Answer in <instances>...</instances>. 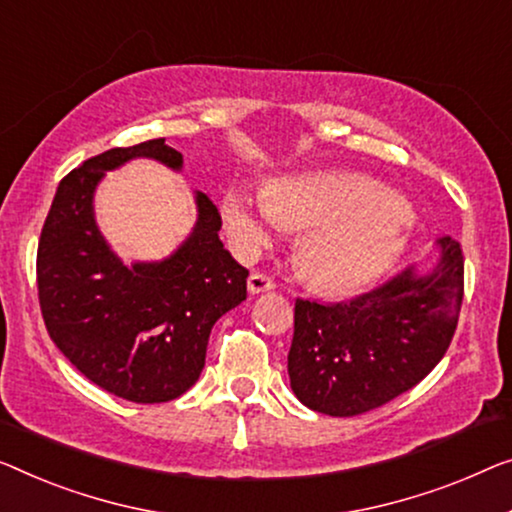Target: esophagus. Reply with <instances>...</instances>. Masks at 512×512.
I'll use <instances>...</instances> for the list:
<instances>
[{"mask_svg":"<svg viewBox=\"0 0 512 512\" xmlns=\"http://www.w3.org/2000/svg\"><path fill=\"white\" fill-rule=\"evenodd\" d=\"M248 289H250V294L273 292V289H276V282H273L271 276H266V273H250Z\"/></svg>","mask_w":512,"mask_h":512,"instance_id":"34e87169","label":"esophagus"}]
</instances>
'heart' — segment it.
I'll return each mask as SVG.
<instances>
[{"label": "heart", "mask_w": 512, "mask_h": 512, "mask_svg": "<svg viewBox=\"0 0 512 512\" xmlns=\"http://www.w3.org/2000/svg\"><path fill=\"white\" fill-rule=\"evenodd\" d=\"M227 232L243 253H255L282 227L303 232L296 262L312 285L333 294L377 280L398 255V202L356 174L322 172L280 183L271 195L232 190L223 202Z\"/></svg>", "instance_id": "b5f03b06"}]
</instances>
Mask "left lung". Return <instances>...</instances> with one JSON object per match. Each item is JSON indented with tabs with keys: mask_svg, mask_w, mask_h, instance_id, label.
<instances>
[{
	"mask_svg": "<svg viewBox=\"0 0 512 512\" xmlns=\"http://www.w3.org/2000/svg\"><path fill=\"white\" fill-rule=\"evenodd\" d=\"M462 296V248L441 236L430 271L407 269L349 303L296 299L287 356L294 395L340 418L398 398L444 358Z\"/></svg>",
	"mask_w": 512,
	"mask_h": 512,
	"instance_id": "8db88e82",
	"label": "left lung"
}]
</instances>
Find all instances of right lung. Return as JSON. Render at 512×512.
Returning <instances> with one entry per match:
<instances>
[{"instance_id": "obj_1", "label": "right lung", "mask_w": 512, "mask_h": 512, "mask_svg": "<svg viewBox=\"0 0 512 512\" xmlns=\"http://www.w3.org/2000/svg\"><path fill=\"white\" fill-rule=\"evenodd\" d=\"M181 170L165 137L89 158L61 179L38 239L36 282L43 322L59 352L117 398L170 402L200 379L213 324L246 301L248 269L218 239L223 225L197 193V223L163 262L121 264L98 232L94 190L131 158Z\"/></svg>"}]
</instances>
